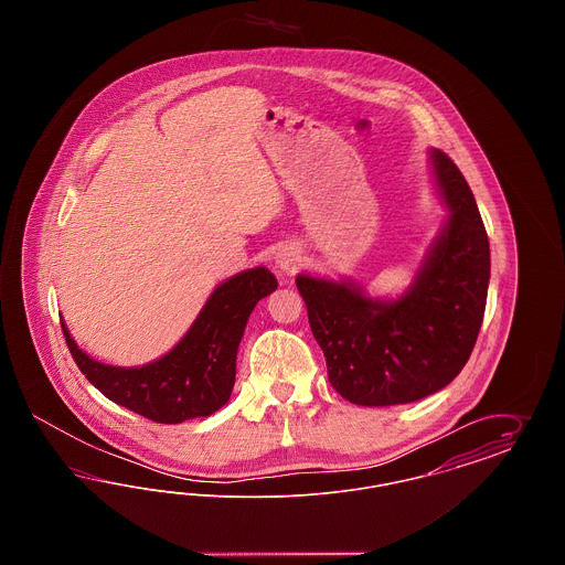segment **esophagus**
<instances>
[{
    "instance_id": "34e87169",
    "label": "esophagus",
    "mask_w": 565,
    "mask_h": 565,
    "mask_svg": "<svg viewBox=\"0 0 565 565\" xmlns=\"http://www.w3.org/2000/svg\"><path fill=\"white\" fill-rule=\"evenodd\" d=\"M298 263H300V254H298L296 247H290V245L281 247V249L275 254V265H277L279 269L286 270V273L295 270L296 267H298Z\"/></svg>"
}]
</instances>
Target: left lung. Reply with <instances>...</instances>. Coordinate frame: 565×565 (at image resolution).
Here are the masks:
<instances>
[{
    "label": "left lung",
    "instance_id": "left-lung-1",
    "mask_svg": "<svg viewBox=\"0 0 565 565\" xmlns=\"http://www.w3.org/2000/svg\"><path fill=\"white\" fill-rule=\"evenodd\" d=\"M430 159L449 217L401 298L296 277L328 381L353 404L415 403L443 390L468 362L483 323L491 269L483 220L456 162L440 150Z\"/></svg>",
    "mask_w": 565,
    "mask_h": 565
}]
</instances>
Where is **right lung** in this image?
Here are the masks:
<instances>
[{"mask_svg":"<svg viewBox=\"0 0 565 565\" xmlns=\"http://www.w3.org/2000/svg\"><path fill=\"white\" fill-rule=\"evenodd\" d=\"M275 288L277 279L265 267L237 273L215 288L173 350L139 369L93 360L76 345L65 322L61 328L82 375L111 403L157 424H182L210 417L228 403L247 318Z\"/></svg>","mask_w":565,"mask_h":565,"instance_id":"1","label":"right lung"}]
</instances>
